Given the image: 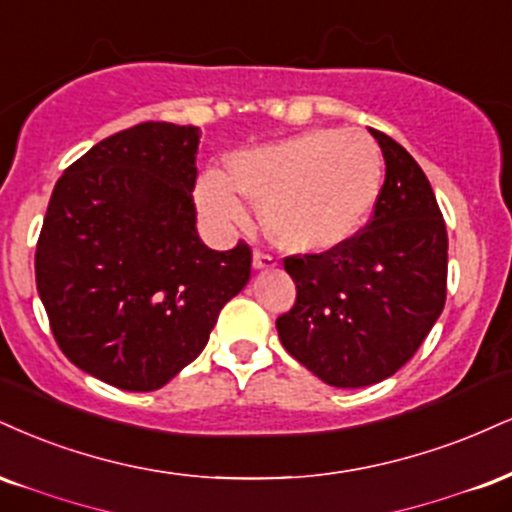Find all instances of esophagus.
Returning <instances> with one entry per match:
<instances>
[{"label": "esophagus", "mask_w": 512, "mask_h": 512, "mask_svg": "<svg viewBox=\"0 0 512 512\" xmlns=\"http://www.w3.org/2000/svg\"><path fill=\"white\" fill-rule=\"evenodd\" d=\"M252 267H255V269H272V267H276V257L272 255V252L255 250V252H252Z\"/></svg>", "instance_id": "obj_1"}]
</instances>
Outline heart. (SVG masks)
<instances>
[{
  "label": "heart",
  "mask_w": 512,
  "mask_h": 512,
  "mask_svg": "<svg viewBox=\"0 0 512 512\" xmlns=\"http://www.w3.org/2000/svg\"><path fill=\"white\" fill-rule=\"evenodd\" d=\"M384 159L367 133L312 128L236 152L229 171L207 169L197 205L217 229L250 219L245 198L262 207V224L283 248L317 252L348 243L379 200Z\"/></svg>",
  "instance_id": "b5f03b06"
}]
</instances>
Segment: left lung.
Returning <instances> with one entry per match:
<instances>
[{"label": "left lung", "instance_id": "8db88e82", "mask_svg": "<svg viewBox=\"0 0 512 512\" xmlns=\"http://www.w3.org/2000/svg\"><path fill=\"white\" fill-rule=\"evenodd\" d=\"M384 186L369 224L322 255H291L283 267L298 288L276 319L283 348L338 389L396 374L446 303L448 236L434 190L410 152L386 133Z\"/></svg>", "mask_w": 512, "mask_h": 512}]
</instances>
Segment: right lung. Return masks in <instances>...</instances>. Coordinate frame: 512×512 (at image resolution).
Masks as SVG:
<instances>
[{"mask_svg":"<svg viewBox=\"0 0 512 512\" xmlns=\"http://www.w3.org/2000/svg\"><path fill=\"white\" fill-rule=\"evenodd\" d=\"M200 128L147 121L76 159L49 197L35 281L61 353L123 391L162 389L250 281L248 243L209 250L193 188Z\"/></svg>","mask_w":512,"mask_h":512,"instance_id":"obj_1","label":"right lung"}]
</instances>
